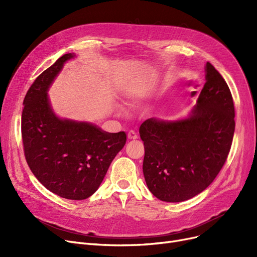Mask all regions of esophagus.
Masks as SVG:
<instances>
[{
	"label": "esophagus",
	"mask_w": 257,
	"mask_h": 257,
	"mask_svg": "<svg viewBox=\"0 0 257 257\" xmlns=\"http://www.w3.org/2000/svg\"><path fill=\"white\" fill-rule=\"evenodd\" d=\"M138 134L136 133V131H133V130H130L129 132H128V139L129 140H138Z\"/></svg>",
	"instance_id": "34e87169"
}]
</instances>
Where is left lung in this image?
Segmentation results:
<instances>
[{"mask_svg": "<svg viewBox=\"0 0 257 257\" xmlns=\"http://www.w3.org/2000/svg\"><path fill=\"white\" fill-rule=\"evenodd\" d=\"M204 87L185 118L146 119L140 127L145 146L143 172L149 191L165 202H182L214 180L230 151L234 105L221 74L205 65Z\"/></svg>", "mask_w": 257, "mask_h": 257, "instance_id": "1", "label": "left lung"}]
</instances>
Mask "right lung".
<instances>
[{
    "instance_id": "obj_1",
    "label": "right lung",
    "mask_w": 257,
    "mask_h": 257,
    "mask_svg": "<svg viewBox=\"0 0 257 257\" xmlns=\"http://www.w3.org/2000/svg\"><path fill=\"white\" fill-rule=\"evenodd\" d=\"M74 57L65 54L35 79L24 99L22 138L27 164L40 183L59 197L84 200L98 190L127 137L54 112L48 90Z\"/></svg>"
}]
</instances>
